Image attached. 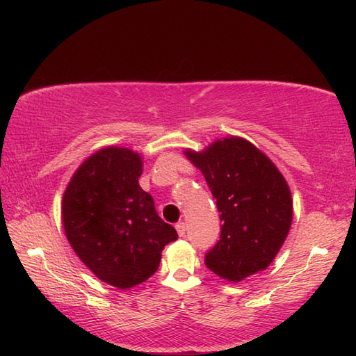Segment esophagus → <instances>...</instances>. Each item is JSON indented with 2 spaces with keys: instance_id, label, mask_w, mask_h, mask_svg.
I'll return each instance as SVG.
<instances>
[{
  "instance_id": "1",
  "label": "esophagus",
  "mask_w": 356,
  "mask_h": 356,
  "mask_svg": "<svg viewBox=\"0 0 356 356\" xmlns=\"http://www.w3.org/2000/svg\"><path fill=\"white\" fill-rule=\"evenodd\" d=\"M176 229H177V234L180 237H185V234H186V223L185 222H179L177 225H176Z\"/></svg>"
}]
</instances>
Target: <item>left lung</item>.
<instances>
[{
  "label": "left lung",
  "mask_w": 356,
  "mask_h": 356,
  "mask_svg": "<svg viewBox=\"0 0 356 356\" xmlns=\"http://www.w3.org/2000/svg\"><path fill=\"white\" fill-rule=\"evenodd\" d=\"M186 156L205 176L220 213V238L205 255L207 268L229 282L266 269L292 223L291 191L277 166L240 138Z\"/></svg>",
  "instance_id": "1"
}]
</instances>
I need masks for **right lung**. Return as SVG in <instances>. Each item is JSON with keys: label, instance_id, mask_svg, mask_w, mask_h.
Wrapping results in <instances>:
<instances>
[{"label": "right lung", "instance_id": "1", "mask_svg": "<svg viewBox=\"0 0 356 356\" xmlns=\"http://www.w3.org/2000/svg\"><path fill=\"white\" fill-rule=\"evenodd\" d=\"M142 161L131 149L97 151L73 174L63 199L65 236L102 282L128 289L154 274L165 245L177 240L139 185Z\"/></svg>", "mask_w": 356, "mask_h": 356}]
</instances>
